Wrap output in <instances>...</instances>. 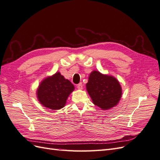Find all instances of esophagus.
I'll return each mask as SVG.
<instances>
[{
	"label": "esophagus",
	"mask_w": 160,
	"mask_h": 160,
	"mask_svg": "<svg viewBox=\"0 0 160 160\" xmlns=\"http://www.w3.org/2000/svg\"><path fill=\"white\" fill-rule=\"evenodd\" d=\"M77 88L78 89H83V85H82L81 83H80L77 85Z\"/></svg>",
	"instance_id": "esophagus-1"
}]
</instances>
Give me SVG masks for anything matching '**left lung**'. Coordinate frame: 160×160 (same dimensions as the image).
Instances as JSON below:
<instances>
[{
    "mask_svg": "<svg viewBox=\"0 0 160 160\" xmlns=\"http://www.w3.org/2000/svg\"><path fill=\"white\" fill-rule=\"evenodd\" d=\"M86 88L93 103L105 110L117 105L122 94V88L115 77L97 71L90 74Z\"/></svg>",
    "mask_w": 160,
    "mask_h": 160,
    "instance_id": "1",
    "label": "left lung"
}]
</instances>
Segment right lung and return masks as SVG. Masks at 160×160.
Here are the masks:
<instances>
[{
    "label": "right lung",
    "mask_w": 160,
    "mask_h": 160,
    "mask_svg": "<svg viewBox=\"0 0 160 160\" xmlns=\"http://www.w3.org/2000/svg\"><path fill=\"white\" fill-rule=\"evenodd\" d=\"M74 85L65 79L60 72L43 80L38 87L37 94L38 101L45 107L53 110L64 107Z\"/></svg>",
    "instance_id": "1"
}]
</instances>
